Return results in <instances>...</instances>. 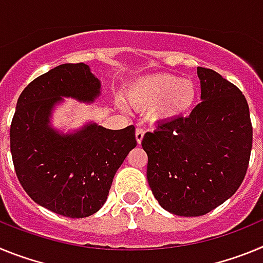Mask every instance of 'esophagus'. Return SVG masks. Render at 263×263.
<instances>
[{
    "label": "esophagus",
    "mask_w": 263,
    "mask_h": 263,
    "mask_svg": "<svg viewBox=\"0 0 263 263\" xmlns=\"http://www.w3.org/2000/svg\"><path fill=\"white\" fill-rule=\"evenodd\" d=\"M143 136H145V132H143V129L138 127V129L136 130V139H137V143H138V145H141V142H142Z\"/></svg>",
    "instance_id": "34e87169"
}]
</instances>
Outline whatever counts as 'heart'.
<instances>
[{"label":"heart","mask_w":263,"mask_h":263,"mask_svg":"<svg viewBox=\"0 0 263 263\" xmlns=\"http://www.w3.org/2000/svg\"><path fill=\"white\" fill-rule=\"evenodd\" d=\"M197 88L190 79L173 73H152L141 78L126 92V101L138 110H150L155 122H168L191 110Z\"/></svg>","instance_id":"1"}]
</instances>
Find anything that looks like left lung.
Masks as SVG:
<instances>
[{
    "instance_id": "8db88e82",
    "label": "left lung",
    "mask_w": 263,
    "mask_h": 263,
    "mask_svg": "<svg viewBox=\"0 0 263 263\" xmlns=\"http://www.w3.org/2000/svg\"><path fill=\"white\" fill-rule=\"evenodd\" d=\"M201 103L188 117L145 134L147 182L163 210L196 217L228 200L242 183L253 127L245 96L231 81L197 67Z\"/></svg>"
}]
</instances>
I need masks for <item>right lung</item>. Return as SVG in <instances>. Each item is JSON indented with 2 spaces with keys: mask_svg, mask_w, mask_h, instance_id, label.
Segmentation results:
<instances>
[{
  "mask_svg": "<svg viewBox=\"0 0 263 263\" xmlns=\"http://www.w3.org/2000/svg\"><path fill=\"white\" fill-rule=\"evenodd\" d=\"M101 83L84 63L60 64L21 93L10 126V152L18 180L39 205L83 218L108 199L117 170L137 146L133 125L110 130L88 122L71 133L50 124L55 106L71 97L93 103Z\"/></svg>",
  "mask_w": 263,
  "mask_h": 263,
  "instance_id": "add662e5",
  "label": "right lung"
}]
</instances>
